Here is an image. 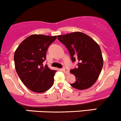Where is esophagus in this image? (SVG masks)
Listing matches in <instances>:
<instances>
[{
  "mask_svg": "<svg viewBox=\"0 0 121 121\" xmlns=\"http://www.w3.org/2000/svg\"><path fill=\"white\" fill-rule=\"evenodd\" d=\"M62 71H63L64 73H65V74H68V73H69V70H68L66 67H63L62 68Z\"/></svg>",
  "mask_w": 121,
  "mask_h": 121,
  "instance_id": "34e87169",
  "label": "esophagus"
}]
</instances>
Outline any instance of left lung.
<instances>
[{
    "label": "left lung",
    "instance_id": "8db88e82",
    "mask_svg": "<svg viewBox=\"0 0 121 121\" xmlns=\"http://www.w3.org/2000/svg\"><path fill=\"white\" fill-rule=\"evenodd\" d=\"M69 52L72 61H78L77 68L70 73L76 78L71 85L77 90L91 87L98 79L103 67V58L99 46L92 38L81 32L57 36Z\"/></svg>",
    "mask_w": 121,
    "mask_h": 121
}]
</instances>
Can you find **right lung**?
Wrapping results in <instances>:
<instances>
[{"instance_id": "obj_1", "label": "right lung", "mask_w": 121, "mask_h": 121, "mask_svg": "<svg viewBox=\"0 0 121 121\" xmlns=\"http://www.w3.org/2000/svg\"><path fill=\"white\" fill-rule=\"evenodd\" d=\"M57 36L33 35L24 40L14 55L15 68L23 83L31 91L41 93L53 85L56 70L43 65L46 52Z\"/></svg>"}]
</instances>
